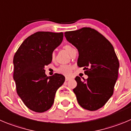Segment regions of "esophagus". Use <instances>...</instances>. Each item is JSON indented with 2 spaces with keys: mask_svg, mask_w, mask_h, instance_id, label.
<instances>
[{
  "mask_svg": "<svg viewBox=\"0 0 131 131\" xmlns=\"http://www.w3.org/2000/svg\"><path fill=\"white\" fill-rule=\"evenodd\" d=\"M66 81H68L69 80H71V78H69V77H66Z\"/></svg>",
  "mask_w": 131,
  "mask_h": 131,
  "instance_id": "obj_1",
  "label": "esophagus"
}]
</instances>
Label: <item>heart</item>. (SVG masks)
<instances>
[{
  "label": "heart",
  "instance_id": "heart-1",
  "mask_svg": "<svg viewBox=\"0 0 131 131\" xmlns=\"http://www.w3.org/2000/svg\"><path fill=\"white\" fill-rule=\"evenodd\" d=\"M63 48H64L69 54H71L72 52V51L74 49V48L72 47L70 45H66V46H63ZM54 58H55V54L54 53H53L51 54V60H54ZM73 69V67L70 65H61L57 69V71L60 74H63V75H70Z\"/></svg>",
  "mask_w": 131,
  "mask_h": 131
}]
</instances>
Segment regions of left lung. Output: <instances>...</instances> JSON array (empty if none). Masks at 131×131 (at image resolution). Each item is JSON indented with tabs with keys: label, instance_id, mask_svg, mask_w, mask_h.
I'll return each instance as SVG.
<instances>
[{
	"label": "left lung",
	"instance_id": "8db88e82",
	"mask_svg": "<svg viewBox=\"0 0 131 131\" xmlns=\"http://www.w3.org/2000/svg\"><path fill=\"white\" fill-rule=\"evenodd\" d=\"M70 43L78 49V66L83 68L88 79L77 77L73 89L82 107L93 111L102 107L114 93L119 66L114 48L98 31L91 27L65 32Z\"/></svg>",
	"mask_w": 131,
	"mask_h": 131
}]
</instances>
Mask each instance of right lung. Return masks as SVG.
<instances>
[{"mask_svg": "<svg viewBox=\"0 0 131 131\" xmlns=\"http://www.w3.org/2000/svg\"><path fill=\"white\" fill-rule=\"evenodd\" d=\"M63 33L38 31L27 37L13 57V79L17 93L28 109L43 113L53 105L65 77L45 74V66L51 62V54L62 42Z\"/></svg>", "mask_w": 131, "mask_h": 131, "instance_id": "add662e5", "label": "right lung"}]
</instances>
